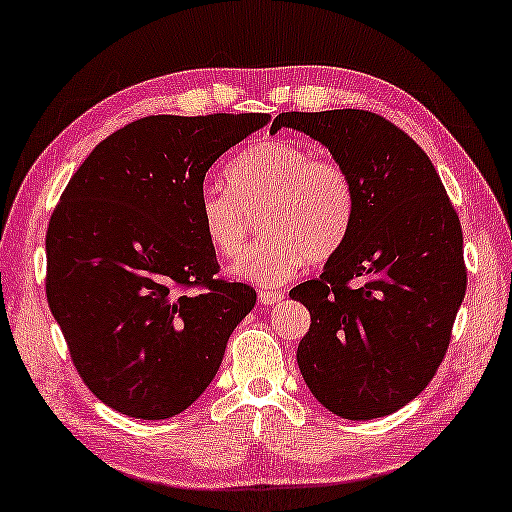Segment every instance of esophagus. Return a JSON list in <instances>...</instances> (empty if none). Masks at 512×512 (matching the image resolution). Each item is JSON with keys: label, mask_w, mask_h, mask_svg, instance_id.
I'll return each instance as SVG.
<instances>
[{"label": "esophagus", "mask_w": 512, "mask_h": 512, "mask_svg": "<svg viewBox=\"0 0 512 512\" xmlns=\"http://www.w3.org/2000/svg\"><path fill=\"white\" fill-rule=\"evenodd\" d=\"M283 299H285L283 290H258V301H261L263 306H276V303H281Z\"/></svg>", "instance_id": "1"}]
</instances>
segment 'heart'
Segmentation results:
<instances>
[{
	"label": "heart",
	"mask_w": 512,
	"mask_h": 512,
	"mask_svg": "<svg viewBox=\"0 0 512 512\" xmlns=\"http://www.w3.org/2000/svg\"><path fill=\"white\" fill-rule=\"evenodd\" d=\"M229 186L206 184L197 218L209 245L236 258L247 245L251 215L263 211L267 236L247 251L231 274L274 288L292 279L310 258L326 261L344 245L355 218L348 170L292 139L251 143L227 166Z\"/></svg>",
	"instance_id": "heart-1"
}]
</instances>
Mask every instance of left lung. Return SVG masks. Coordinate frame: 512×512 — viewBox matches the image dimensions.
<instances>
[{
    "label": "left lung",
    "mask_w": 512,
    "mask_h": 512,
    "mask_svg": "<svg viewBox=\"0 0 512 512\" xmlns=\"http://www.w3.org/2000/svg\"><path fill=\"white\" fill-rule=\"evenodd\" d=\"M353 179L355 218L319 279L292 288L310 310L303 380L348 420L389 416L434 378L468 285L463 231L425 150L366 110L283 112ZM353 280L356 285L351 286Z\"/></svg>",
    "instance_id": "left-lung-1"
}]
</instances>
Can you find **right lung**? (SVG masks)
<instances>
[{"instance_id": "1", "label": "right lung", "mask_w": 512, "mask_h": 512, "mask_svg": "<svg viewBox=\"0 0 512 512\" xmlns=\"http://www.w3.org/2000/svg\"><path fill=\"white\" fill-rule=\"evenodd\" d=\"M267 114L146 116L98 143L47 229V301L80 378L121 414L161 420L202 396L256 303L215 279L197 218L206 170Z\"/></svg>"}]
</instances>
